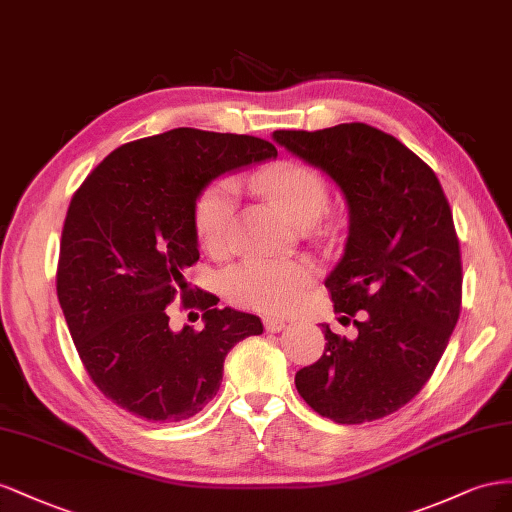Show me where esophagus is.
Wrapping results in <instances>:
<instances>
[{
    "mask_svg": "<svg viewBox=\"0 0 512 512\" xmlns=\"http://www.w3.org/2000/svg\"><path fill=\"white\" fill-rule=\"evenodd\" d=\"M264 326H266L268 332H281L287 326V321L279 319V317H266L264 319Z\"/></svg>",
    "mask_w": 512,
    "mask_h": 512,
    "instance_id": "esophagus-1",
    "label": "esophagus"
}]
</instances>
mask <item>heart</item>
Returning a JSON list of instances; mask_svg holds the SVG:
<instances>
[{
    "label": "heart",
    "instance_id": "1",
    "mask_svg": "<svg viewBox=\"0 0 512 512\" xmlns=\"http://www.w3.org/2000/svg\"><path fill=\"white\" fill-rule=\"evenodd\" d=\"M255 191L279 203L296 225H313L326 214L330 188L324 173L300 160H283L248 178ZM236 188L229 180L214 182L201 193L195 208V227L201 244L216 257L233 246ZM313 281V270L304 261H270L251 257L223 274L225 296L244 309L285 313L296 306Z\"/></svg>",
    "mask_w": 512,
    "mask_h": 512
}]
</instances>
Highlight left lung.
Here are the masks:
<instances>
[{
	"mask_svg": "<svg viewBox=\"0 0 512 512\" xmlns=\"http://www.w3.org/2000/svg\"><path fill=\"white\" fill-rule=\"evenodd\" d=\"M272 139L341 188L349 231L326 287L341 319L364 311L354 341L324 324V356L296 373V388L339 425L384 418L429 382L461 313V253L442 184L399 139L362 122Z\"/></svg>",
	"mask_w": 512,
	"mask_h": 512,
	"instance_id": "8db88e82",
	"label": "left lung"
}]
</instances>
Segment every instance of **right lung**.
<instances>
[{"instance_id":"obj_1","label":"right lung","mask_w":512,"mask_h":512,"mask_svg":"<svg viewBox=\"0 0 512 512\" xmlns=\"http://www.w3.org/2000/svg\"><path fill=\"white\" fill-rule=\"evenodd\" d=\"M274 156L259 137L173 128L113 150L72 197L57 298L87 375L122 410L152 422L193 418L221 388L229 349L264 332L257 315L216 309V296L193 291L186 270L199 259L203 188ZM175 299L204 311L201 331L170 330Z\"/></svg>"}]
</instances>
